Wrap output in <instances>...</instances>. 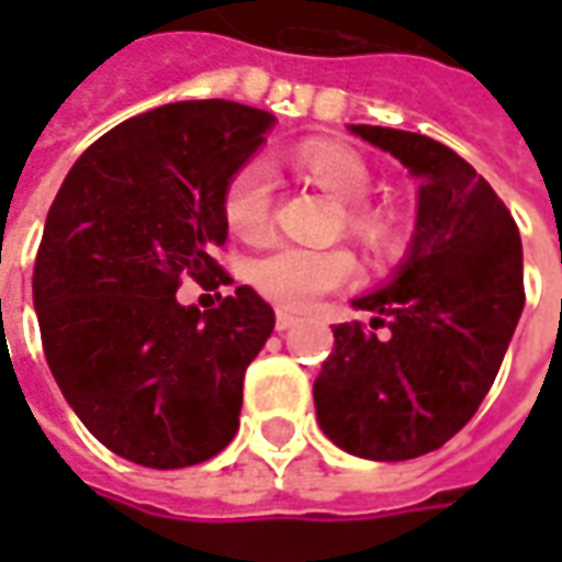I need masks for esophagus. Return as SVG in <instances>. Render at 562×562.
<instances>
[{"label": "esophagus", "mask_w": 562, "mask_h": 562, "mask_svg": "<svg viewBox=\"0 0 562 562\" xmlns=\"http://www.w3.org/2000/svg\"><path fill=\"white\" fill-rule=\"evenodd\" d=\"M297 325V316L289 313V310H277V330H289Z\"/></svg>", "instance_id": "34e87169"}]
</instances>
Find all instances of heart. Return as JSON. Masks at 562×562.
<instances>
[{
	"instance_id": "obj_1",
	"label": "heart",
	"mask_w": 562,
	"mask_h": 562,
	"mask_svg": "<svg viewBox=\"0 0 562 562\" xmlns=\"http://www.w3.org/2000/svg\"><path fill=\"white\" fill-rule=\"evenodd\" d=\"M294 168L304 171L328 195L342 201L346 228L370 249H389L397 237L385 210L364 204L370 192V168L352 147L342 144H304L294 149ZM273 213V171L265 159L237 165L222 189V220L237 237L258 240L270 228ZM355 270L346 249L273 244L249 261V280L258 292L289 310H304L322 294L349 282Z\"/></svg>"
}]
</instances>
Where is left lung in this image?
Returning <instances> with one entry per match:
<instances>
[{
    "label": "left lung",
    "mask_w": 562,
    "mask_h": 562,
    "mask_svg": "<svg viewBox=\"0 0 562 562\" xmlns=\"http://www.w3.org/2000/svg\"><path fill=\"white\" fill-rule=\"evenodd\" d=\"M352 132L424 183L406 265L355 301L373 313L370 328L334 325L313 385L318 427L358 458H422L470 422L499 373L524 310L520 234L491 183L446 144L401 128Z\"/></svg>",
    "instance_id": "8db88e82"
}]
</instances>
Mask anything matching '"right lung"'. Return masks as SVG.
Listing matches in <instances>:
<instances>
[{"mask_svg": "<svg viewBox=\"0 0 562 562\" xmlns=\"http://www.w3.org/2000/svg\"><path fill=\"white\" fill-rule=\"evenodd\" d=\"M270 123L225 99L161 104L83 149L50 204L32 273L44 358L87 430L132 463L195 467L240 427L273 310L249 285L204 313L177 289L232 285L213 258L222 189Z\"/></svg>", "mask_w": 562, "mask_h": 562, "instance_id": "obj_1", "label": "right lung"}]
</instances>
